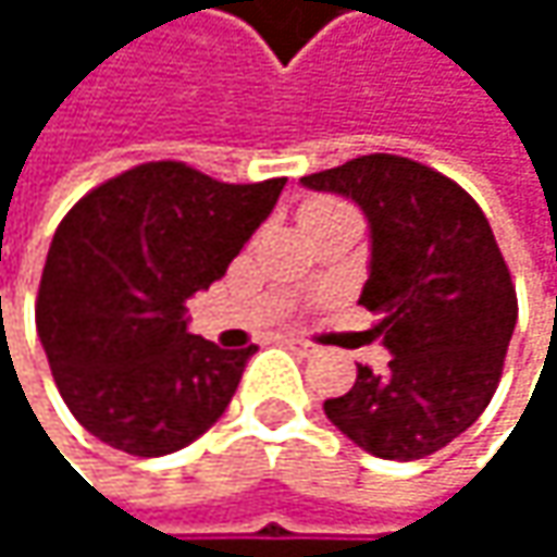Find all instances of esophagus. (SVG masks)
I'll return each mask as SVG.
<instances>
[{"label": "esophagus", "instance_id": "esophagus-1", "mask_svg": "<svg viewBox=\"0 0 557 557\" xmlns=\"http://www.w3.org/2000/svg\"><path fill=\"white\" fill-rule=\"evenodd\" d=\"M283 345H286V348H293V351H299V355H312V351H315V345H312V342L296 338V335H283Z\"/></svg>", "mask_w": 557, "mask_h": 557}]
</instances>
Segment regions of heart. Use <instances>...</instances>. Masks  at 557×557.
Returning a JSON list of instances; mask_svg holds the SVG:
<instances>
[{"label": "heart", "mask_w": 557, "mask_h": 557, "mask_svg": "<svg viewBox=\"0 0 557 557\" xmlns=\"http://www.w3.org/2000/svg\"><path fill=\"white\" fill-rule=\"evenodd\" d=\"M338 206H345V202H338V199H309V202L302 206V219L319 215V212H332V209H338Z\"/></svg>", "instance_id": "heart-1"}]
</instances>
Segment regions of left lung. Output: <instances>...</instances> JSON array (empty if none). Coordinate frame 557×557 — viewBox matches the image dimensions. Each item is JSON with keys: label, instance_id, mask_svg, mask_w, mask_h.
<instances>
[{"label": "left lung", "instance_id": "left-lung-1", "mask_svg": "<svg viewBox=\"0 0 557 557\" xmlns=\"http://www.w3.org/2000/svg\"><path fill=\"white\" fill-rule=\"evenodd\" d=\"M355 199L371 222V277L387 371L358 364L325 416L387 461L435 455L478 422L497 393L516 329V286L484 209L445 173L399 154H364L302 176Z\"/></svg>", "mask_w": 557, "mask_h": 557}]
</instances>
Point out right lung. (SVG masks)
I'll return each mask as SVG.
<instances>
[{
    "mask_svg": "<svg viewBox=\"0 0 557 557\" xmlns=\"http://www.w3.org/2000/svg\"><path fill=\"white\" fill-rule=\"evenodd\" d=\"M283 183H222L151 161L63 215L35 322L63 403L99 442L161 458L225 412L258 345L225 351L189 335L186 299L225 277Z\"/></svg>",
    "mask_w": 557,
    "mask_h": 557,
    "instance_id": "1",
    "label": "right lung"
}]
</instances>
